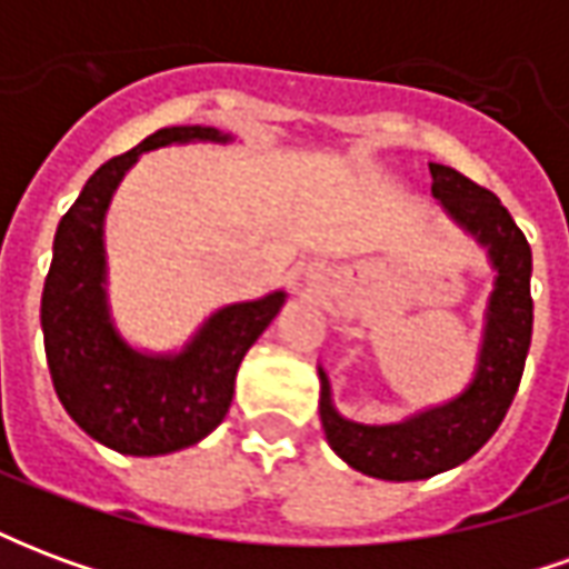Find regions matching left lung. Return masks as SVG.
Masks as SVG:
<instances>
[{
  "mask_svg": "<svg viewBox=\"0 0 569 569\" xmlns=\"http://www.w3.org/2000/svg\"><path fill=\"white\" fill-rule=\"evenodd\" d=\"M429 173L441 212L488 252L493 268L472 378L448 402L420 408L396 423H359L335 408L329 375L322 366L317 369L326 441L347 466L383 481H420L466 463L512 406L533 332V256L521 228L493 191L478 188L453 167L429 163Z\"/></svg>",
  "mask_w": 569,
  "mask_h": 569,
  "instance_id": "1",
  "label": "left lung"
}]
</instances>
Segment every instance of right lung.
<instances>
[{"mask_svg": "<svg viewBox=\"0 0 569 569\" xmlns=\"http://www.w3.org/2000/svg\"><path fill=\"white\" fill-rule=\"evenodd\" d=\"M188 142L224 146L234 137L203 124L161 128L106 161L57 224L44 280V357L57 399L93 441L130 457L173 453L207 439L231 408L247 350L286 305L283 289L224 305L167 353L140 350L121 335L109 305L106 212L146 151Z\"/></svg>", "mask_w": 569, "mask_h": 569, "instance_id": "obj_1", "label": "right lung"}]
</instances>
